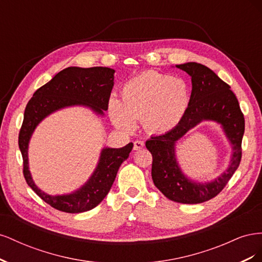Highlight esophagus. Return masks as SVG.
<instances>
[{"instance_id": "obj_1", "label": "esophagus", "mask_w": 262, "mask_h": 262, "mask_svg": "<svg viewBox=\"0 0 262 262\" xmlns=\"http://www.w3.org/2000/svg\"><path fill=\"white\" fill-rule=\"evenodd\" d=\"M143 147H144V142L143 141H140V140L134 141V143H133V149L134 150H138V149H141Z\"/></svg>"}]
</instances>
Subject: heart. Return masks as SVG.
<instances>
[{"mask_svg": "<svg viewBox=\"0 0 262 262\" xmlns=\"http://www.w3.org/2000/svg\"><path fill=\"white\" fill-rule=\"evenodd\" d=\"M122 102L110 99L108 110L116 126L125 131L143 120L146 131L166 133L179 124L190 104V92L181 78L158 72H145L122 87Z\"/></svg>", "mask_w": 262, "mask_h": 262, "instance_id": "b5f03b06", "label": "heart"}]
</instances>
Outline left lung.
Segmentation results:
<instances>
[{"label": "left lung", "instance_id": "left-lung-1", "mask_svg": "<svg viewBox=\"0 0 262 262\" xmlns=\"http://www.w3.org/2000/svg\"><path fill=\"white\" fill-rule=\"evenodd\" d=\"M191 76L192 91L187 113L179 124L161 136L150 137L145 146L153 156L152 179L156 188L169 200L195 204L209 201L225 188L242 161L245 118L231 86L200 63L177 66ZM202 120H214L224 125L233 146L232 163L223 176L209 184L193 183L184 177L174 157V143Z\"/></svg>", "mask_w": 262, "mask_h": 262}]
</instances>
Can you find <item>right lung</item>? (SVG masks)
<instances>
[{
  "instance_id": "1",
  "label": "right lung",
  "mask_w": 262,
  "mask_h": 262,
  "mask_svg": "<svg viewBox=\"0 0 262 262\" xmlns=\"http://www.w3.org/2000/svg\"><path fill=\"white\" fill-rule=\"evenodd\" d=\"M115 70L102 67L62 70L30 98L24 114L18 134V145L23 156V173L27 185L50 207L66 213H81L94 209L109 192L123 161L129 157L132 143L121 148H104L96 170L78 191L67 195H49L38 189L28 170V142L37 124L45 117L60 108L85 105L97 114L108 109L114 86Z\"/></svg>"
}]
</instances>
